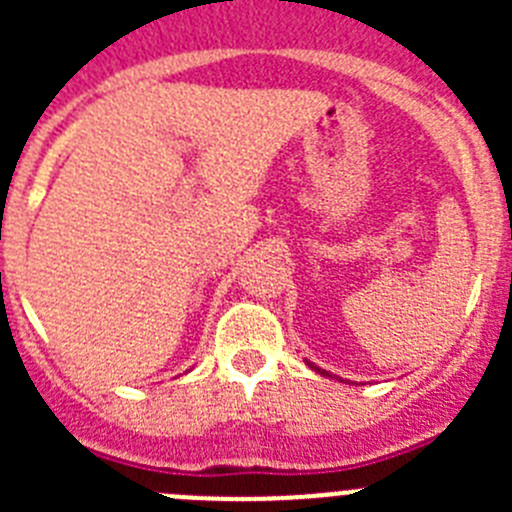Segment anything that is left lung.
Instances as JSON below:
<instances>
[{
    "label": "left lung",
    "mask_w": 512,
    "mask_h": 512,
    "mask_svg": "<svg viewBox=\"0 0 512 512\" xmlns=\"http://www.w3.org/2000/svg\"><path fill=\"white\" fill-rule=\"evenodd\" d=\"M307 364H310V361H307ZM310 369H315V372H318V374H323V377H330V374H328V372H323V369H320V366L310 364Z\"/></svg>",
    "instance_id": "8db88e82"
}]
</instances>
